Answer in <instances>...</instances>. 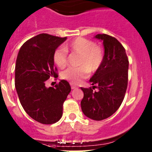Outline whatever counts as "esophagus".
I'll use <instances>...</instances> for the list:
<instances>
[{"instance_id": "1", "label": "esophagus", "mask_w": 152, "mask_h": 152, "mask_svg": "<svg viewBox=\"0 0 152 152\" xmlns=\"http://www.w3.org/2000/svg\"><path fill=\"white\" fill-rule=\"evenodd\" d=\"M70 86H71V88L73 89V90H74V89H76V88H77V87H78L77 86H76V85H73V83L70 84Z\"/></svg>"}]
</instances>
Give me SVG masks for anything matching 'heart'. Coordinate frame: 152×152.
<instances>
[{
	"mask_svg": "<svg viewBox=\"0 0 152 152\" xmlns=\"http://www.w3.org/2000/svg\"><path fill=\"white\" fill-rule=\"evenodd\" d=\"M67 51L80 56L78 62L79 67H69L62 73L63 79L72 83H78L86 78L88 71L96 72L104 60V50L92 40L84 37H77L67 43L65 48H58L53 53V62L60 68H63L68 62Z\"/></svg>",
	"mask_w": 152,
	"mask_h": 152,
	"instance_id": "b5f03b06",
	"label": "heart"
}]
</instances>
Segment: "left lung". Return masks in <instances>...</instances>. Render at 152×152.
I'll return each instance as SVG.
<instances>
[{
	"label": "left lung",
	"mask_w": 152,
	"mask_h": 152,
	"mask_svg": "<svg viewBox=\"0 0 152 152\" xmlns=\"http://www.w3.org/2000/svg\"><path fill=\"white\" fill-rule=\"evenodd\" d=\"M103 41L104 56L100 67L90 82V88L81 87L84 93L81 107L89 118L102 121L114 114L123 102L128 85L129 59L125 48L116 38L108 34H97ZM97 88V91L93 89Z\"/></svg>",
	"instance_id": "obj_1"
}]
</instances>
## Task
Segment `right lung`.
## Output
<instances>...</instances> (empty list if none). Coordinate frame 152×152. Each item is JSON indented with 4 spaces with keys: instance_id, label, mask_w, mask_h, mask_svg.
Returning a JSON list of instances; mask_svg holds the SVG:
<instances>
[{
    "instance_id": "obj_1",
    "label": "right lung",
    "mask_w": 152,
    "mask_h": 152,
    "mask_svg": "<svg viewBox=\"0 0 152 152\" xmlns=\"http://www.w3.org/2000/svg\"><path fill=\"white\" fill-rule=\"evenodd\" d=\"M66 39L40 34L27 40L17 57L15 88L20 102L31 118L42 124L59 121L63 104L71 90L65 80L53 87H45L48 79L57 75L53 53Z\"/></svg>"
}]
</instances>
